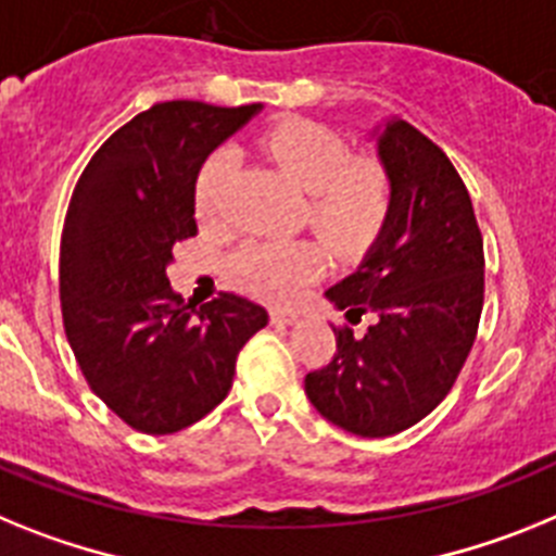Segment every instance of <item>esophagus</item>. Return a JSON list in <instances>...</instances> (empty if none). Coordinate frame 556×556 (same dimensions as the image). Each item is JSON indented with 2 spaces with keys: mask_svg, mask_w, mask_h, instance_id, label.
<instances>
[{
  "mask_svg": "<svg viewBox=\"0 0 556 556\" xmlns=\"http://www.w3.org/2000/svg\"><path fill=\"white\" fill-rule=\"evenodd\" d=\"M299 321L296 311H285V307H271V325L277 327H291Z\"/></svg>",
  "mask_w": 556,
  "mask_h": 556,
  "instance_id": "esophagus-1",
  "label": "esophagus"
}]
</instances>
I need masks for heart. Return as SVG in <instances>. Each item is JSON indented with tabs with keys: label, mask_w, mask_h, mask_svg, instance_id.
Listing matches in <instances>:
<instances>
[{
	"label": "heart",
	"mask_w": 556,
	"mask_h": 556,
	"mask_svg": "<svg viewBox=\"0 0 556 556\" xmlns=\"http://www.w3.org/2000/svg\"><path fill=\"white\" fill-rule=\"evenodd\" d=\"M265 153L307 192V224L341 254H361L383 231L392 212L394 181L380 159H352L341 134L311 119H293L263 139ZM238 173V153L224 144L206 156L195 176L198 218L212 224L226 215V195ZM229 271L243 291L288 302L321 271V254L307 240L274 243L249 240L229 260Z\"/></svg>",
	"instance_id": "1"
}]
</instances>
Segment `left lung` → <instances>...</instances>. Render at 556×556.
Wrapping results in <instances>:
<instances>
[{
	"label": "left lung",
	"mask_w": 556,
	"mask_h": 556,
	"mask_svg": "<svg viewBox=\"0 0 556 556\" xmlns=\"http://www.w3.org/2000/svg\"><path fill=\"white\" fill-rule=\"evenodd\" d=\"M394 181L392 212L350 277L325 296L364 336L336 330V355L305 378L318 414L355 437H392L437 408L465 366L484 305V243L451 159L405 119L371 131Z\"/></svg>",
	"instance_id": "1"
}]
</instances>
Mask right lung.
<instances>
[{"label": "right lung", "instance_id": "add662e5", "mask_svg": "<svg viewBox=\"0 0 556 556\" xmlns=\"http://www.w3.org/2000/svg\"><path fill=\"white\" fill-rule=\"evenodd\" d=\"M263 105L170 100L111 134L77 178L61 238V311L77 366L123 422L176 433L229 394L238 352L268 325L235 293L195 311L170 288L192 238L195 176Z\"/></svg>", "mask_w": 556, "mask_h": 556}]
</instances>
